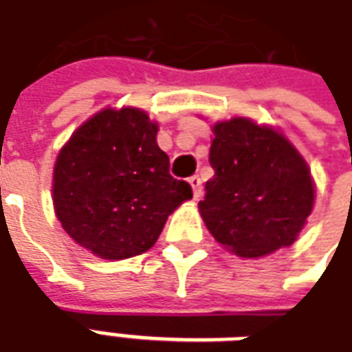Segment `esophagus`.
Wrapping results in <instances>:
<instances>
[{"instance_id": "1", "label": "esophagus", "mask_w": 352, "mask_h": 352, "mask_svg": "<svg viewBox=\"0 0 352 352\" xmlns=\"http://www.w3.org/2000/svg\"><path fill=\"white\" fill-rule=\"evenodd\" d=\"M189 186L193 189V197H195V199H201V197H203V182H201L199 176H191V178H189Z\"/></svg>"}]
</instances>
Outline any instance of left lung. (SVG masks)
Instances as JSON below:
<instances>
[{"label": "left lung", "mask_w": 352, "mask_h": 352, "mask_svg": "<svg viewBox=\"0 0 352 352\" xmlns=\"http://www.w3.org/2000/svg\"><path fill=\"white\" fill-rule=\"evenodd\" d=\"M214 178L199 212L218 243L261 258L296 243L315 204L305 159L278 129L233 117L212 124Z\"/></svg>", "instance_id": "obj_1"}]
</instances>
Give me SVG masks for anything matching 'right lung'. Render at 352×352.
<instances>
[{"instance_id": "1", "label": "right lung", "mask_w": 352, "mask_h": 352, "mask_svg": "<svg viewBox=\"0 0 352 352\" xmlns=\"http://www.w3.org/2000/svg\"><path fill=\"white\" fill-rule=\"evenodd\" d=\"M159 124L144 109L106 108L62 146L52 170V204L62 228L102 260L148 252L191 186L168 174Z\"/></svg>"}]
</instances>
